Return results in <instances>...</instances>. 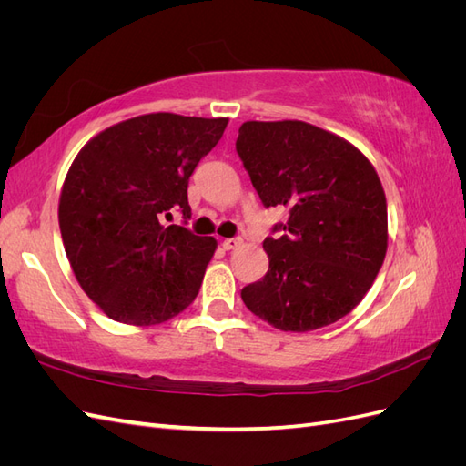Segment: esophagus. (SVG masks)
<instances>
[{
  "label": "esophagus",
  "mask_w": 466,
  "mask_h": 466,
  "mask_svg": "<svg viewBox=\"0 0 466 466\" xmlns=\"http://www.w3.org/2000/svg\"><path fill=\"white\" fill-rule=\"evenodd\" d=\"M241 243H243V241H241V238H238V237H231V238H223L221 247H223L225 250H233V248H237Z\"/></svg>",
  "instance_id": "34e87169"
}]
</instances>
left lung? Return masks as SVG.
<instances>
[{"label":"left lung","instance_id":"obj_1","mask_svg":"<svg viewBox=\"0 0 466 466\" xmlns=\"http://www.w3.org/2000/svg\"><path fill=\"white\" fill-rule=\"evenodd\" d=\"M235 149L264 208L289 211L262 243L266 276L241 289L248 311L286 332L340 320L370 291L387 252V200L373 165L301 120L245 122Z\"/></svg>","mask_w":466,"mask_h":466}]
</instances>
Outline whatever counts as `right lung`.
<instances>
[{
  "label": "right lung",
  "mask_w": 466,
  "mask_h": 466,
  "mask_svg": "<svg viewBox=\"0 0 466 466\" xmlns=\"http://www.w3.org/2000/svg\"><path fill=\"white\" fill-rule=\"evenodd\" d=\"M225 126L171 112L136 116L95 136L69 167L58 208L66 255L112 320L159 324L198 295L218 243L185 228L188 180ZM173 210L183 225L165 228Z\"/></svg>",
  "instance_id": "1"
}]
</instances>
